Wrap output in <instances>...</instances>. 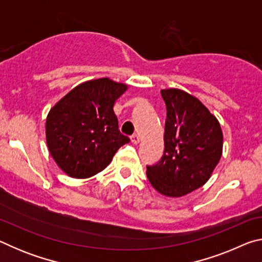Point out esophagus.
<instances>
[{"label": "esophagus", "instance_id": "esophagus-1", "mask_svg": "<svg viewBox=\"0 0 262 262\" xmlns=\"http://www.w3.org/2000/svg\"><path fill=\"white\" fill-rule=\"evenodd\" d=\"M130 140H132L133 143L137 144V143H139V142H140V137H139V135H137V134H134V135L130 136Z\"/></svg>", "mask_w": 262, "mask_h": 262}]
</instances>
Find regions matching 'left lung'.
<instances>
[{
	"mask_svg": "<svg viewBox=\"0 0 262 262\" xmlns=\"http://www.w3.org/2000/svg\"><path fill=\"white\" fill-rule=\"evenodd\" d=\"M161 94L166 105L164 154L147 166L152 187L165 196L180 198L209 180L223 150V133L215 115L200 100L179 89Z\"/></svg>",
	"mask_w": 262,
	"mask_h": 262,
	"instance_id": "1",
	"label": "left lung"
}]
</instances>
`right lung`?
Returning a JSON list of instances; mask_svg holds the SVG:
<instances>
[{
    "instance_id": "1",
    "label": "right lung",
    "mask_w": 262,
    "mask_h": 262,
    "mask_svg": "<svg viewBox=\"0 0 262 262\" xmlns=\"http://www.w3.org/2000/svg\"><path fill=\"white\" fill-rule=\"evenodd\" d=\"M128 89L107 77L84 82L51 108L46 142L53 159L72 178L99 173L130 140L119 130L115 100Z\"/></svg>"
}]
</instances>
